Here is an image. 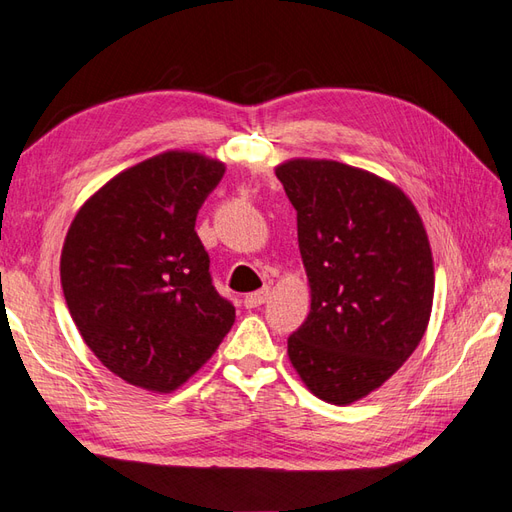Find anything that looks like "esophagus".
Segmentation results:
<instances>
[{"label": "esophagus", "mask_w": 512, "mask_h": 512, "mask_svg": "<svg viewBox=\"0 0 512 512\" xmlns=\"http://www.w3.org/2000/svg\"><path fill=\"white\" fill-rule=\"evenodd\" d=\"M269 295H271V289H269V286H265V289H260V291H254V293L245 295L243 304H245V308H258V306H263V304L267 302Z\"/></svg>", "instance_id": "34e87169"}]
</instances>
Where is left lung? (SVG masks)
<instances>
[{
	"mask_svg": "<svg viewBox=\"0 0 512 512\" xmlns=\"http://www.w3.org/2000/svg\"><path fill=\"white\" fill-rule=\"evenodd\" d=\"M276 176L297 210L310 313L289 360L319 400L347 406L389 380L426 334L434 263L410 197L376 173L291 158Z\"/></svg>",
	"mask_w": 512,
	"mask_h": 512,
	"instance_id": "8db88e82",
	"label": "left lung"
}]
</instances>
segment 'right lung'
I'll use <instances>...</instances> for the list:
<instances>
[{"mask_svg": "<svg viewBox=\"0 0 512 512\" xmlns=\"http://www.w3.org/2000/svg\"><path fill=\"white\" fill-rule=\"evenodd\" d=\"M223 173L217 158L169 149L108 180L65 236L60 284L71 319L102 365L139 389H180L234 323L195 232Z\"/></svg>", "mask_w": 512, "mask_h": 512, "instance_id": "1", "label": "right lung"}]
</instances>
